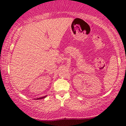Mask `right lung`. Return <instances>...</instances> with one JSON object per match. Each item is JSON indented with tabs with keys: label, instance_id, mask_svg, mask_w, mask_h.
I'll list each match as a JSON object with an SVG mask.
<instances>
[{
	"label": "right lung",
	"instance_id": "right-lung-1",
	"mask_svg": "<svg viewBox=\"0 0 126 126\" xmlns=\"http://www.w3.org/2000/svg\"><path fill=\"white\" fill-rule=\"evenodd\" d=\"M46 97V96H44V97H40V98H37V100H40V99H42V98H45V97Z\"/></svg>",
	"mask_w": 126,
	"mask_h": 126
}]
</instances>
